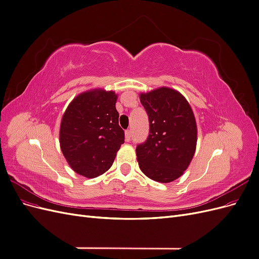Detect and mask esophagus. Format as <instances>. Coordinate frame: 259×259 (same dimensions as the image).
Instances as JSON below:
<instances>
[{"label":"esophagus","instance_id":"34e87169","mask_svg":"<svg viewBox=\"0 0 259 259\" xmlns=\"http://www.w3.org/2000/svg\"><path fill=\"white\" fill-rule=\"evenodd\" d=\"M125 140H126V142H131V140H132V133H131V130H126V131H125Z\"/></svg>","mask_w":259,"mask_h":259}]
</instances>
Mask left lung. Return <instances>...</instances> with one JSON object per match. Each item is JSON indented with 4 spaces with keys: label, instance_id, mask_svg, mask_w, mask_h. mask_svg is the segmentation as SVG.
<instances>
[{
    "label": "left lung",
    "instance_id": "1",
    "mask_svg": "<svg viewBox=\"0 0 259 259\" xmlns=\"http://www.w3.org/2000/svg\"><path fill=\"white\" fill-rule=\"evenodd\" d=\"M149 117V135L136 147L143 173L159 183L184 174L197 145V124L190 105L175 90L161 88L140 95Z\"/></svg>",
    "mask_w": 259,
    "mask_h": 259
}]
</instances>
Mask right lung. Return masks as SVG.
<instances>
[{
  "label": "right lung",
  "instance_id": "1",
  "mask_svg": "<svg viewBox=\"0 0 259 259\" xmlns=\"http://www.w3.org/2000/svg\"><path fill=\"white\" fill-rule=\"evenodd\" d=\"M115 103L113 92L95 90L81 94L67 108L60 125V147L77 174L94 178L111 167L125 138Z\"/></svg>",
  "mask_w": 259,
  "mask_h": 259
}]
</instances>
